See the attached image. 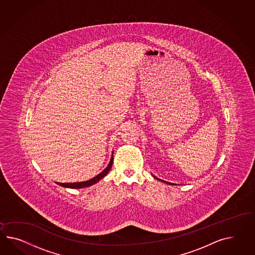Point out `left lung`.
Segmentation results:
<instances>
[{"label": "left lung", "mask_w": 255, "mask_h": 255, "mask_svg": "<svg viewBox=\"0 0 255 255\" xmlns=\"http://www.w3.org/2000/svg\"><path fill=\"white\" fill-rule=\"evenodd\" d=\"M155 179L156 180H159V181H162V182H164V183H167V184H169V185H174V183H170V182H168V181H166V180H160V179H158V178H156L155 176H153ZM176 185V184H175Z\"/></svg>", "instance_id": "obj_1"}]
</instances>
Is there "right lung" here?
Returning a JSON list of instances; mask_svg holds the SVG:
<instances>
[{
    "mask_svg": "<svg viewBox=\"0 0 255 255\" xmlns=\"http://www.w3.org/2000/svg\"><path fill=\"white\" fill-rule=\"evenodd\" d=\"M112 163H113V153H112V158L111 161L109 163L108 167L100 172L99 175H97L96 177H94L90 180H86V181H81V182H73V183H62V182H56L58 185L60 186L65 187V188H71V189H80V188H86V187L91 186L95 183H97L99 180H101L102 178H104L107 174L109 173L110 169L112 168Z\"/></svg>",
    "mask_w": 255,
    "mask_h": 255,
    "instance_id": "1",
    "label": "right lung"
}]
</instances>
